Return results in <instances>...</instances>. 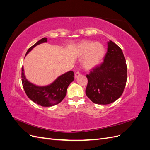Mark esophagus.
Segmentation results:
<instances>
[{"mask_svg":"<svg viewBox=\"0 0 150 150\" xmlns=\"http://www.w3.org/2000/svg\"><path fill=\"white\" fill-rule=\"evenodd\" d=\"M80 76V73H79V71H77L76 73H75V74H74V78H78V77H79Z\"/></svg>","mask_w":150,"mask_h":150,"instance_id":"esophagus-1","label":"esophagus"}]
</instances>
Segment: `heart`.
Segmentation results:
<instances>
[{
    "label": "heart",
    "mask_w": 150,
    "mask_h": 150,
    "mask_svg": "<svg viewBox=\"0 0 150 150\" xmlns=\"http://www.w3.org/2000/svg\"><path fill=\"white\" fill-rule=\"evenodd\" d=\"M79 53L84 57V65L88 69L96 67L101 63L105 54V49L100 43L84 41L78 47Z\"/></svg>",
    "instance_id": "1"
}]
</instances>
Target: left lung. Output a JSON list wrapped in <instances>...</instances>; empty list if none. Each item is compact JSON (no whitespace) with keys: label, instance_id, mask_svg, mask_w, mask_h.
<instances>
[{"label":"left lung","instance_id":"1","mask_svg":"<svg viewBox=\"0 0 150 150\" xmlns=\"http://www.w3.org/2000/svg\"><path fill=\"white\" fill-rule=\"evenodd\" d=\"M108 45L104 61L86 75V94L95 104L115 102L122 95L126 84L127 66L122 50L111 40Z\"/></svg>","mask_w":150,"mask_h":150}]
</instances>
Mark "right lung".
Returning <instances> with one entry per match:
<instances>
[{"instance_id": "add662e5", "label": "right lung", "mask_w": 150, "mask_h": 150, "mask_svg": "<svg viewBox=\"0 0 150 150\" xmlns=\"http://www.w3.org/2000/svg\"><path fill=\"white\" fill-rule=\"evenodd\" d=\"M47 42V38L39 40L27 51V55L37 45ZM22 83L28 98L35 103L42 106L49 107L61 103L66 96L68 86L74 80V72L70 71L60 76L51 84L46 86H38L26 79L22 67Z\"/></svg>"}]
</instances>
